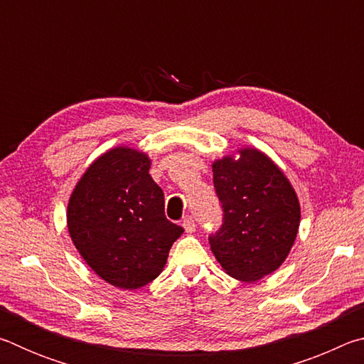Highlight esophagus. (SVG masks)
<instances>
[{"mask_svg":"<svg viewBox=\"0 0 364 364\" xmlns=\"http://www.w3.org/2000/svg\"><path fill=\"white\" fill-rule=\"evenodd\" d=\"M183 228L184 231L188 234H193L196 231V223H194V218L193 217H186L183 220Z\"/></svg>","mask_w":364,"mask_h":364,"instance_id":"1","label":"esophagus"}]
</instances>
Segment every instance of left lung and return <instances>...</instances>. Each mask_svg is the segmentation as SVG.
Instances as JSON below:
<instances>
[{
	"label": "left lung",
	"mask_w": 364,
	"mask_h": 364,
	"mask_svg": "<svg viewBox=\"0 0 364 364\" xmlns=\"http://www.w3.org/2000/svg\"><path fill=\"white\" fill-rule=\"evenodd\" d=\"M239 159L215 160L213 186L223 225L208 237L215 258L231 278L254 282L278 269L300 225L291 181L267 154L242 147Z\"/></svg>",
	"instance_id": "obj_1"
}]
</instances>
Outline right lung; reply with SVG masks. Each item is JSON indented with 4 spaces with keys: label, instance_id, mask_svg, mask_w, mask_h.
I'll return each mask as SVG.
<instances>
[{
    "label": "right lung",
    "instance_id": "add662e5",
    "mask_svg": "<svg viewBox=\"0 0 364 364\" xmlns=\"http://www.w3.org/2000/svg\"><path fill=\"white\" fill-rule=\"evenodd\" d=\"M147 154L109 149L80 178L67 205V228L83 260L109 284L139 289L167 263L183 228L165 217L164 193Z\"/></svg>",
    "mask_w": 364,
    "mask_h": 364
}]
</instances>
